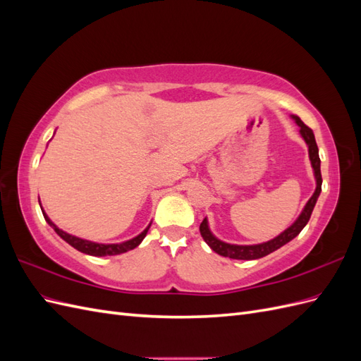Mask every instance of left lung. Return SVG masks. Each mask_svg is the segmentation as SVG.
<instances>
[{
	"instance_id": "1",
	"label": "left lung",
	"mask_w": 361,
	"mask_h": 361,
	"mask_svg": "<svg viewBox=\"0 0 361 361\" xmlns=\"http://www.w3.org/2000/svg\"><path fill=\"white\" fill-rule=\"evenodd\" d=\"M292 118L297 122V125L301 128L300 133L302 135V138L305 140V143L309 146V157L312 161V167L314 171V178H316V190L313 192V195L310 197V200L307 202V204L304 206V211L301 212V215L298 216V220L295 221L289 228H286L285 232L281 235H279L277 238L271 239L268 243L264 244H257V245H232V244H226L220 239H216L211 232L209 227H207V221L206 218L200 223V233L203 236V239L206 241V244L209 245L215 253L221 255L224 257H231V259H239V260H253V259H260L264 257L272 251H276L277 248L283 247L285 244H288L289 241L297 236L304 226L309 223L310 215L313 212V207L316 204V200H318L319 194H321V187H322V176H321V159H319V150H318V145H316V140L313 135V130L304 125L302 120L298 116H292Z\"/></svg>"
}]
</instances>
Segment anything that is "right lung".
I'll list each match as a JSON object with an SVG mask.
<instances>
[{
    "mask_svg": "<svg viewBox=\"0 0 361 361\" xmlns=\"http://www.w3.org/2000/svg\"><path fill=\"white\" fill-rule=\"evenodd\" d=\"M43 212V211H42ZM43 216H45V220L48 221V224L54 228V231L57 232V235L60 238H63L64 241H66L68 244H71L73 248H76L78 251H81V253H85V255H90V256H113V255H120V253H125V251H129L135 248L141 241H143L149 227L146 228V231L141 232L138 236H135L134 239H130V241H126V243H122V244H96V243H92V241H85V239H81V238H76V236H72L66 232L60 231V228L54 224L49 218L47 216V214L43 212Z\"/></svg>",
    "mask_w": 361,
    "mask_h": 361,
    "instance_id": "1",
    "label": "right lung"
}]
</instances>
